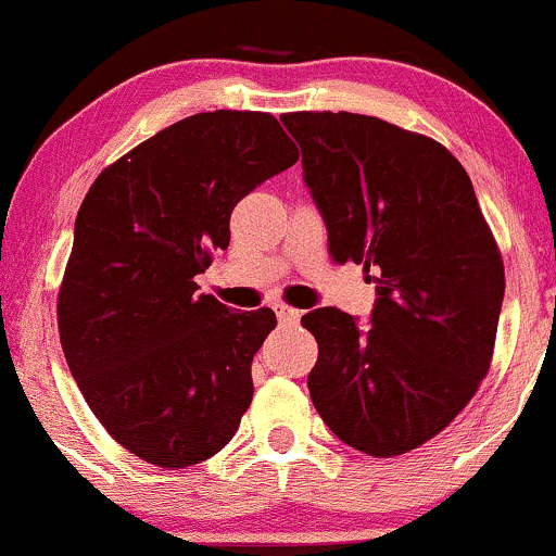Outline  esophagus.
<instances>
[{
	"label": "esophagus",
	"mask_w": 556,
	"mask_h": 556,
	"mask_svg": "<svg viewBox=\"0 0 556 556\" xmlns=\"http://www.w3.org/2000/svg\"><path fill=\"white\" fill-rule=\"evenodd\" d=\"M274 313H277L279 324L282 326H295L300 320V311L298 307H290V305H274Z\"/></svg>",
	"instance_id": "obj_1"
}]
</instances>
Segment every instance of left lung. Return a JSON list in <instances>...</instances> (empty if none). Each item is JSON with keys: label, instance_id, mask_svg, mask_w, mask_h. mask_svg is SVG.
<instances>
[{"label": "left lung", "instance_id": "1", "mask_svg": "<svg viewBox=\"0 0 556 556\" xmlns=\"http://www.w3.org/2000/svg\"><path fill=\"white\" fill-rule=\"evenodd\" d=\"M282 124L331 258L378 271L367 329L339 307L300 320L318 342L307 391L354 451L401 456L443 432L490 372L503 253L469 173L434 139L346 111L285 113Z\"/></svg>", "mask_w": 556, "mask_h": 556}]
</instances>
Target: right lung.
Masks as SVG:
<instances>
[{"mask_svg": "<svg viewBox=\"0 0 556 556\" xmlns=\"http://www.w3.org/2000/svg\"><path fill=\"white\" fill-rule=\"evenodd\" d=\"M295 163L271 113H197L111 163L79 206L59 339L98 422L147 464H202L251 406L277 316L197 295L193 277L230 243L232 206Z\"/></svg>", "mask_w": 556, "mask_h": 556, "instance_id": "add662e5", "label": "right lung"}]
</instances>
